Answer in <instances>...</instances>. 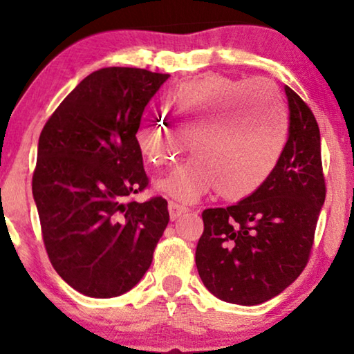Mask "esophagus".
Wrapping results in <instances>:
<instances>
[{
  "mask_svg": "<svg viewBox=\"0 0 354 354\" xmlns=\"http://www.w3.org/2000/svg\"><path fill=\"white\" fill-rule=\"evenodd\" d=\"M169 216H171L172 221H176L177 217H180L182 214H185V212H188V207L178 205V203L176 201H169Z\"/></svg>",
  "mask_w": 354,
  "mask_h": 354,
  "instance_id": "obj_1",
  "label": "esophagus"
}]
</instances>
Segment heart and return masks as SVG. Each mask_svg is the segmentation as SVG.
Returning a JSON list of instances; mask_svg holds the SVG:
<instances>
[{
	"label": "heart",
	"instance_id": "b5f03b06",
	"mask_svg": "<svg viewBox=\"0 0 354 354\" xmlns=\"http://www.w3.org/2000/svg\"><path fill=\"white\" fill-rule=\"evenodd\" d=\"M171 125L145 115L137 143L154 166H169L185 151L196 154L159 178L164 195L193 203L214 188L239 200L272 174L288 133L287 108L272 84L254 79H206L185 84L167 101Z\"/></svg>",
	"mask_w": 354,
	"mask_h": 354
}]
</instances>
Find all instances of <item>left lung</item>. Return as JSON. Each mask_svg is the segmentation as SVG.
<instances>
[{"label":"left lung","instance_id":"left-lung-1","mask_svg":"<svg viewBox=\"0 0 354 354\" xmlns=\"http://www.w3.org/2000/svg\"><path fill=\"white\" fill-rule=\"evenodd\" d=\"M288 140L263 185L234 206L203 211L196 268L222 301L254 306L282 293L306 268L326 200L321 133L309 106L285 86Z\"/></svg>","mask_w":354,"mask_h":354}]
</instances>
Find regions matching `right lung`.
<instances>
[{"mask_svg": "<svg viewBox=\"0 0 354 354\" xmlns=\"http://www.w3.org/2000/svg\"><path fill=\"white\" fill-rule=\"evenodd\" d=\"M169 77L137 67L91 72L40 133L32 192L43 243L61 279L86 297L133 288L167 227L162 196H132L148 187L138 124Z\"/></svg>", "mask_w": 354, "mask_h": 354, "instance_id": "add662e5", "label": "right lung"}]
</instances>
